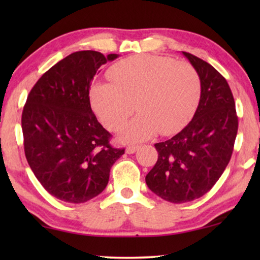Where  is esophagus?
Returning <instances> with one entry per match:
<instances>
[{"label":"esophagus","mask_w":260,"mask_h":260,"mask_svg":"<svg viewBox=\"0 0 260 260\" xmlns=\"http://www.w3.org/2000/svg\"><path fill=\"white\" fill-rule=\"evenodd\" d=\"M140 148L138 147V145H135V144H131V145H129V147L126 148V154H134V152H136L137 151V149Z\"/></svg>","instance_id":"34e87169"}]
</instances>
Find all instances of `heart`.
Instances as JSON below:
<instances>
[{
	"mask_svg": "<svg viewBox=\"0 0 260 260\" xmlns=\"http://www.w3.org/2000/svg\"><path fill=\"white\" fill-rule=\"evenodd\" d=\"M112 83L90 88L95 115L109 130L116 131L135 111L140 113L120 133L125 142L148 140L158 133L173 135L193 117L201 94L200 77L186 61L168 56L134 55L109 71Z\"/></svg>",
	"mask_w": 260,
	"mask_h": 260,
	"instance_id": "b5f03b06",
	"label": "heart"
}]
</instances>
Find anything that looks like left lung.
<instances>
[{"instance_id":"8db88e82","label":"left lung","mask_w":260,"mask_h":260,"mask_svg":"<svg viewBox=\"0 0 260 260\" xmlns=\"http://www.w3.org/2000/svg\"><path fill=\"white\" fill-rule=\"evenodd\" d=\"M183 55L200 77V102L186 127L155 144L157 162L145 176L149 189L173 204L211 190L229 165L238 133L236 103L225 78L198 56Z\"/></svg>"}]
</instances>
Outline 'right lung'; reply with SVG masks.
I'll return each mask as SVG.
<instances>
[{
    "mask_svg": "<svg viewBox=\"0 0 260 260\" xmlns=\"http://www.w3.org/2000/svg\"><path fill=\"white\" fill-rule=\"evenodd\" d=\"M118 58L101 52H74L41 76L23 106L24 155L49 194L70 204L97 197L110 169L125 149L110 144L92 112L91 81L102 65Z\"/></svg>",
    "mask_w": 260,
    "mask_h": 260,
    "instance_id": "obj_1",
    "label": "right lung"
}]
</instances>
